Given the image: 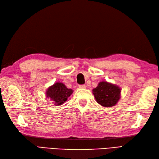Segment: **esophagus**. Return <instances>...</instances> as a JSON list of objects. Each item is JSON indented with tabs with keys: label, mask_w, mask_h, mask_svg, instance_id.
Masks as SVG:
<instances>
[{
	"label": "esophagus",
	"mask_w": 159,
	"mask_h": 159,
	"mask_svg": "<svg viewBox=\"0 0 159 159\" xmlns=\"http://www.w3.org/2000/svg\"><path fill=\"white\" fill-rule=\"evenodd\" d=\"M79 88L81 89H85V88H86V85H80Z\"/></svg>",
	"instance_id": "34e87169"
}]
</instances>
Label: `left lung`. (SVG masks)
<instances>
[{"mask_svg":"<svg viewBox=\"0 0 159 159\" xmlns=\"http://www.w3.org/2000/svg\"><path fill=\"white\" fill-rule=\"evenodd\" d=\"M92 91L96 102L103 107L115 106L121 98V88L107 81H101Z\"/></svg>","mask_w":159,"mask_h":159,"instance_id":"8db88e82","label":"left lung"}]
</instances>
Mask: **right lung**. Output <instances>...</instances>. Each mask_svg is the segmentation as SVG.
<instances>
[{
  "instance_id": "right-lung-1",
  "label": "right lung",
  "mask_w": 159,
  "mask_h": 159,
  "mask_svg": "<svg viewBox=\"0 0 159 159\" xmlns=\"http://www.w3.org/2000/svg\"><path fill=\"white\" fill-rule=\"evenodd\" d=\"M72 93L73 90L71 89H68L63 83L57 81L48 88L46 94L48 98L54 102V105H61L66 102Z\"/></svg>"
}]
</instances>
